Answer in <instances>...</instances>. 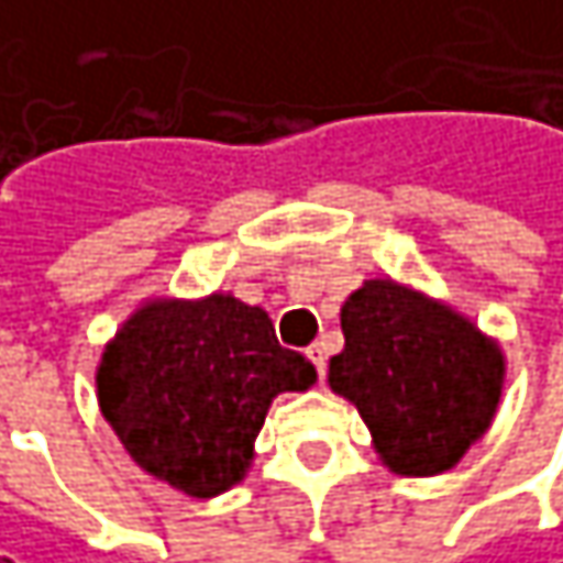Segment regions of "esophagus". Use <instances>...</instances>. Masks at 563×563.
Returning a JSON list of instances; mask_svg holds the SVG:
<instances>
[{
  "label": "esophagus",
  "mask_w": 563,
  "mask_h": 563,
  "mask_svg": "<svg viewBox=\"0 0 563 563\" xmlns=\"http://www.w3.org/2000/svg\"><path fill=\"white\" fill-rule=\"evenodd\" d=\"M306 357H309V361L316 364L319 377H325V361H329V351H325V344H322V341L309 344V347H306Z\"/></svg>",
  "instance_id": "1"
}]
</instances>
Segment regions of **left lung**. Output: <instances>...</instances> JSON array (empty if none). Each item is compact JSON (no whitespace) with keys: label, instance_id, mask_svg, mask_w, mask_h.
Segmentation results:
<instances>
[{"label":"left lung","instance_id":"1","mask_svg":"<svg viewBox=\"0 0 563 563\" xmlns=\"http://www.w3.org/2000/svg\"><path fill=\"white\" fill-rule=\"evenodd\" d=\"M341 332L329 386L357 406L393 474H444L493 426L506 357L454 306L374 277L344 299Z\"/></svg>","mask_w":563,"mask_h":563}]
</instances>
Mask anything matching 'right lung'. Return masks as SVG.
<instances>
[{
	"mask_svg": "<svg viewBox=\"0 0 563 563\" xmlns=\"http://www.w3.org/2000/svg\"><path fill=\"white\" fill-rule=\"evenodd\" d=\"M312 384L271 316L231 292L141 302L96 367L99 409L131 461L196 499L241 484L271 402Z\"/></svg>",
	"mask_w": 563,
	"mask_h": 563,
	"instance_id": "obj_1",
	"label": "right lung"
}]
</instances>
